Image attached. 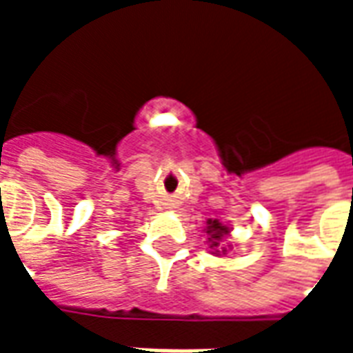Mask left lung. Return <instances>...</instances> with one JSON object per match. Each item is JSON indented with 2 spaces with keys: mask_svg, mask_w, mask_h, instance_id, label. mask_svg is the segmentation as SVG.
Returning <instances> with one entry per match:
<instances>
[{
  "mask_svg": "<svg viewBox=\"0 0 353 353\" xmlns=\"http://www.w3.org/2000/svg\"><path fill=\"white\" fill-rule=\"evenodd\" d=\"M208 234H210V238H208V242H210V248H217L219 245V242H221V238L225 236V234H229V227H225V225H221V223L217 221V219H210L208 221V230H206ZM227 250H223L221 248V252L219 250H215V253H225Z\"/></svg>",
  "mask_w": 353,
  "mask_h": 353,
  "instance_id": "1",
  "label": "left lung"
}]
</instances>
